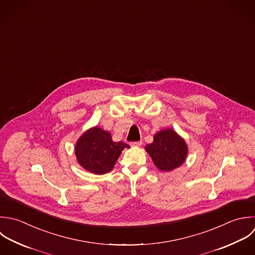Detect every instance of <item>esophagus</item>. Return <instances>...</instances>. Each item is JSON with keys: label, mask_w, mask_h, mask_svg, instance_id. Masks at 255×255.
Masks as SVG:
<instances>
[{"label": "esophagus", "mask_w": 255, "mask_h": 255, "mask_svg": "<svg viewBox=\"0 0 255 255\" xmlns=\"http://www.w3.org/2000/svg\"><path fill=\"white\" fill-rule=\"evenodd\" d=\"M142 145V141H138V142H132L131 146L133 147H140Z\"/></svg>", "instance_id": "esophagus-1"}]
</instances>
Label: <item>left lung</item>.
<instances>
[{
	"instance_id": "1",
	"label": "left lung",
	"mask_w": 255,
	"mask_h": 255,
	"mask_svg": "<svg viewBox=\"0 0 255 255\" xmlns=\"http://www.w3.org/2000/svg\"><path fill=\"white\" fill-rule=\"evenodd\" d=\"M145 150L162 172H171L181 167L189 154L185 139L172 128L158 131L153 142L145 146Z\"/></svg>"
}]
</instances>
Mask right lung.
<instances>
[{
    "label": "right lung",
    "mask_w": 255,
    "mask_h": 255,
    "mask_svg": "<svg viewBox=\"0 0 255 255\" xmlns=\"http://www.w3.org/2000/svg\"><path fill=\"white\" fill-rule=\"evenodd\" d=\"M128 144L114 142L109 131L98 126L87 129L76 141L74 152L77 163L95 175H104L113 170L120 154Z\"/></svg>",
    "instance_id": "obj_1"
}]
</instances>
